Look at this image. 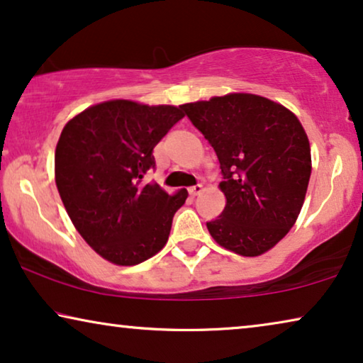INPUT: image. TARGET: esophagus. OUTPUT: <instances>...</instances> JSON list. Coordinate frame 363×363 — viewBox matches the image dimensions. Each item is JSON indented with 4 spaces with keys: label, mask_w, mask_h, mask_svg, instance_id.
Instances as JSON below:
<instances>
[{
    "label": "esophagus",
    "mask_w": 363,
    "mask_h": 363,
    "mask_svg": "<svg viewBox=\"0 0 363 363\" xmlns=\"http://www.w3.org/2000/svg\"><path fill=\"white\" fill-rule=\"evenodd\" d=\"M201 191H203V186H201V185H195V186H191L190 190H188V193H190V196H196V195H200Z\"/></svg>",
    "instance_id": "obj_1"
}]
</instances>
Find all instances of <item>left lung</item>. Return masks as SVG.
I'll return each mask as SVG.
<instances>
[{
    "instance_id": "1",
    "label": "left lung",
    "mask_w": 363,
    "mask_h": 363,
    "mask_svg": "<svg viewBox=\"0 0 363 363\" xmlns=\"http://www.w3.org/2000/svg\"><path fill=\"white\" fill-rule=\"evenodd\" d=\"M182 111L215 148L226 206L206 223L218 245L236 255H264L299 216L312 160L307 133L281 104L246 92L183 104Z\"/></svg>"
}]
</instances>
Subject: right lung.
Instances as JSON below:
<instances>
[{
	"label": "right lung",
	"instance_id": "add662e5",
	"mask_svg": "<svg viewBox=\"0 0 363 363\" xmlns=\"http://www.w3.org/2000/svg\"><path fill=\"white\" fill-rule=\"evenodd\" d=\"M183 117L175 106L116 99L87 107L62 128L57 191L79 235L112 264H140L167 245L188 193L168 195L142 180L155 167L153 148Z\"/></svg>",
	"mask_w": 363,
	"mask_h": 363
}]
</instances>
